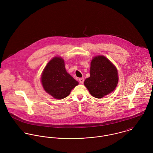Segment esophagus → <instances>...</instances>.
<instances>
[{
	"instance_id": "obj_1",
	"label": "esophagus",
	"mask_w": 153,
	"mask_h": 153,
	"mask_svg": "<svg viewBox=\"0 0 153 153\" xmlns=\"http://www.w3.org/2000/svg\"><path fill=\"white\" fill-rule=\"evenodd\" d=\"M79 81L81 84H83L84 82V78H81L79 79Z\"/></svg>"
}]
</instances>
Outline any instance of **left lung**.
<instances>
[{"mask_svg":"<svg viewBox=\"0 0 153 153\" xmlns=\"http://www.w3.org/2000/svg\"><path fill=\"white\" fill-rule=\"evenodd\" d=\"M118 82L117 68L105 56H95L91 62L90 76L84 81L91 95L102 98L114 91Z\"/></svg>","mask_w":153,"mask_h":153,"instance_id":"obj_1","label":"left lung"}]
</instances>
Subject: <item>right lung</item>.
<instances>
[{
    "label": "right lung",
    "mask_w": 153,
    "mask_h": 153,
    "mask_svg": "<svg viewBox=\"0 0 153 153\" xmlns=\"http://www.w3.org/2000/svg\"><path fill=\"white\" fill-rule=\"evenodd\" d=\"M41 82L44 90L58 100L68 97L79 84L66 72L64 60L58 56L52 58L44 68Z\"/></svg>",
    "instance_id": "1"
}]
</instances>
